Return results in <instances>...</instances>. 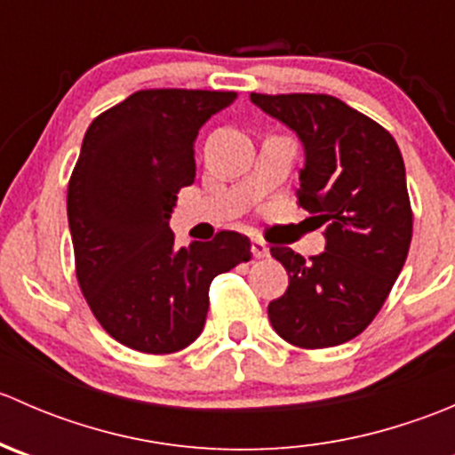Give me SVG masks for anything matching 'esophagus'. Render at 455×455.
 Returning <instances> with one entry per match:
<instances>
[{
	"instance_id": "1",
	"label": "esophagus",
	"mask_w": 455,
	"mask_h": 455,
	"mask_svg": "<svg viewBox=\"0 0 455 455\" xmlns=\"http://www.w3.org/2000/svg\"><path fill=\"white\" fill-rule=\"evenodd\" d=\"M251 251H253V257H257V259L268 257V246H266V242L259 240V237H253V240H251Z\"/></svg>"
}]
</instances>
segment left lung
Returning <instances> with one entry per match:
<instances>
[{"label": "left lung", "instance_id": "8db88e82", "mask_svg": "<svg viewBox=\"0 0 455 455\" xmlns=\"http://www.w3.org/2000/svg\"><path fill=\"white\" fill-rule=\"evenodd\" d=\"M257 108L297 132L306 149L297 204L325 227V251L304 259L270 255L288 291L268 304L283 341L306 350L359 337L383 308L414 231L405 164L385 127L330 94H251Z\"/></svg>", "mask_w": 455, "mask_h": 455}]
</instances>
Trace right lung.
Masks as SVG:
<instances>
[{"label":"right lung","instance_id":"add662e5","mask_svg":"<svg viewBox=\"0 0 455 455\" xmlns=\"http://www.w3.org/2000/svg\"><path fill=\"white\" fill-rule=\"evenodd\" d=\"M235 92L139 90L92 121L68 182L75 268L105 332L145 355H172L200 337L209 286L251 259L249 237L220 231L176 249L178 191L196 178L198 130Z\"/></svg>","mask_w":455,"mask_h":455}]
</instances>
